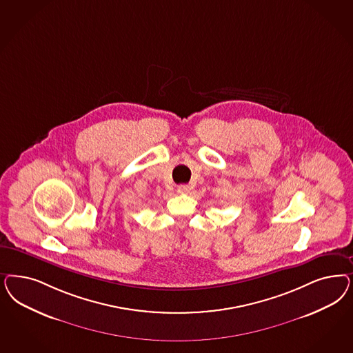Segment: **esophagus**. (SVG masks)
<instances>
[{"instance_id": "34e87169", "label": "esophagus", "mask_w": 353, "mask_h": 353, "mask_svg": "<svg viewBox=\"0 0 353 353\" xmlns=\"http://www.w3.org/2000/svg\"><path fill=\"white\" fill-rule=\"evenodd\" d=\"M178 194H190L191 192V187L190 185H187V184H181V185H178Z\"/></svg>"}]
</instances>
